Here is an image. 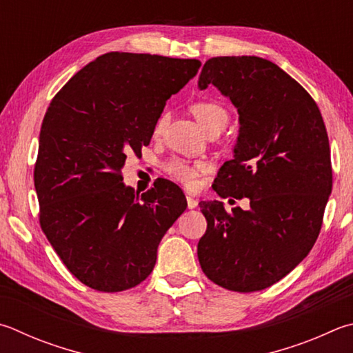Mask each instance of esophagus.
Returning <instances> with one entry per match:
<instances>
[{"label": "esophagus", "instance_id": "obj_1", "mask_svg": "<svg viewBox=\"0 0 353 353\" xmlns=\"http://www.w3.org/2000/svg\"><path fill=\"white\" fill-rule=\"evenodd\" d=\"M187 203H188V208H190V210H193V208H196V207H197V203H199V201H197V197H196L194 194H191V193H188V194H187Z\"/></svg>", "mask_w": 353, "mask_h": 353}]
</instances>
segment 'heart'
Masks as SVG:
<instances>
[{"label": "heart", "instance_id": "obj_1", "mask_svg": "<svg viewBox=\"0 0 353 353\" xmlns=\"http://www.w3.org/2000/svg\"><path fill=\"white\" fill-rule=\"evenodd\" d=\"M191 112H193L196 120L201 123L205 131H208L210 128L216 125H227L228 121V112L225 111V108L216 103V101H196V103L191 105ZM166 120H168V114L166 112L159 115L154 125V136L162 134ZM203 170V165H188L181 159H172L165 165V171L172 179L185 183L187 187H194L197 183L199 172Z\"/></svg>", "mask_w": 353, "mask_h": 353}]
</instances>
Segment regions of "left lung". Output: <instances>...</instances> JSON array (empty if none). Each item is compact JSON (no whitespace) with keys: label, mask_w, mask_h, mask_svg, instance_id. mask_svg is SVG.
I'll return each instance as SVG.
<instances>
[{"label":"left lung","mask_w":353,"mask_h":353,"mask_svg":"<svg viewBox=\"0 0 353 353\" xmlns=\"http://www.w3.org/2000/svg\"><path fill=\"white\" fill-rule=\"evenodd\" d=\"M208 85L239 114L233 159L213 188L221 197H248L250 208L227 213L223 202L199 203L208 222L199 264L228 290H262L309 254L321 230L332 193L327 131L309 92L265 59H210L197 81Z\"/></svg>","instance_id":"left-lung-1"}]
</instances>
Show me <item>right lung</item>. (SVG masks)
I'll return each mask as SVG.
<instances>
[{
  "mask_svg": "<svg viewBox=\"0 0 353 353\" xmlns=\"http://www.w3.org/2000/svg\"><path fill=\"white\" fill-rule=\"evenodd\" d=\"M199 68V60L110 52L50 101L34 171L40 223L68 270L94 290H128L148 278L160 241L187 208L176 183L160 181L139 197L120 171L150 145L166 100Z\"/></svg>",
  "mask_w": 353,
  "mask_h": 353,
  "instance_id": "obj_1",
  "label": "right lung"
}]
</instances>
